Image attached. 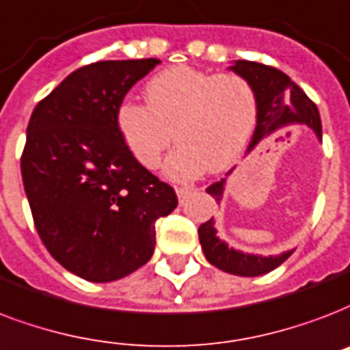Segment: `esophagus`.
<instances>
[{
    "label": "esophagus",
    "instance_id": "obj_1",
    "mask_svg": "<svg viewBox=\"0 0 350 350\" xmlns=\"http://www.w3.org/2000/svg\"><path fill=\"white\" fill-rule=\"evenodd\" d=\"M194 191H196V189H193V187H178V189H176V194H178L180 204H183V202L187 200V196H189V194H193Z\"/></svg>",
    "mask_w": 350,
    "mask_h": 350
}]
</instances>
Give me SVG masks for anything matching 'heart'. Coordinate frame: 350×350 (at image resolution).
<instances>
[{
	"instance_id": "b5f03b06",
	"label": "heart",
	"mask_w": 350,
	"mask_h": 350,
	"mask_svg": "<svg viewBox=\"0 0 350 350\" xmlns=\"http://www.w3.org/2000/svg\"><path fill=\"white\" fill-rule=\"evenodd\" d=\"M146 104L122 103L117 128L128 150L145 169H156L172 141L178 148L165 174L193 180L204 170H222L244 150L257 121V97L240 75L202 69H165L145 86Z\"/></svg>"
}]
</instances>
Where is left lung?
<instances>
[{
  "instance_id": "8db88e82",
  "label": "left lung",
  "mask_w": 350,
  "mask_h": 350,
  "mask_svg": "<svg viewBox=\"0 0 350 350\" xmlns=\"http://www.w3.org/2000/svg\"><path fill=\"white\" fill-rule=\"evenodd\" d=\"M233 73L240 75L252 84L255 97H257V126L250 141L247 152H252L255 146L271 133H275L281 128L292 126V124H306L316 137L321 141V119L316 104L306 97V93L293 82L288 75L270 66L247 60H234L233 66H229ZM233 170H229V176ZM226 191V178L215 181L213 185L205 189L220 205ZM217 222L211 218L198 228V237L205 258L218 270L228 271L231 275L240 277H258L275 270L281 266L293 250L279 253V255H255V253H244L234 250L218 237Z\"/></svg>"
}]
</instances>
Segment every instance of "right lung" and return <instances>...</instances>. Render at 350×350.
Listing matches in <instances>:
<instances>
[{"instance_id": "add662e5", "label": "right lung", "mask_w": 350, "mask_h": 350, "mask_svg": "<svg viewBox=\"0 0 350 350\" xmlns=\"http://www.w3.org/2000/svg\"><path fill=\"white\" fill-rule=\"evenodd\" d=\"M157 58L77 69L34 108L21 178L40 239L55 260L92 282L130 275L150 260L156 220L178 205L174 189L135 161L117 108Z\"/></svg>"}]
</instances>
